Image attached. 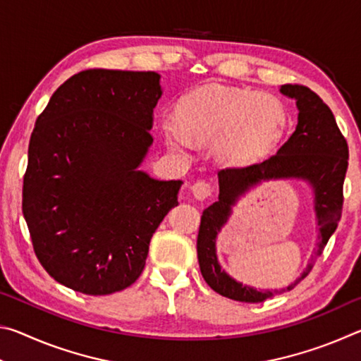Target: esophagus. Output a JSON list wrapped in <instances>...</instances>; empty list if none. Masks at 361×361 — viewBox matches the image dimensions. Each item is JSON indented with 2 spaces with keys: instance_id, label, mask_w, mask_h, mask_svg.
<instances>
[{
  "instance_id": "esophagus-1",
  "label": "esophagus",
  "mask_w": 361,
  "mask_h": 361,
  "mask_svg": "<svg viewBox=\"0 0 361 361\" xmlns=\"http://www.w3.org/2000/svg\"><path fill=\"white\" fill-rule=\"evenodd\" d=\"M191 191H192L195 199L204 200L212 194L213 186H212V183H209V181H195L194 185L191 186Z\"/></svg>"
}]
</instances>
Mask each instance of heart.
Masks as SVG:
<instances>
[{"instance_id": "1", "label": "heart", "mask_w": 361, "mask_h": 361, "mask_svg": "<svg viewBox=\"0 0 361 361\" xmlns=\"http://www.w3.org/2000/svg\"><path fill=\"white\" fill-rule=\"evenodd\" d=\"M176 121H162L161 129L170 148L189 151L192 142L213 140L219 161L229 166L253 162L271 151L283 137L288 111L272 94L207 84L181 97Z\"/></svg>"}]
</instances>
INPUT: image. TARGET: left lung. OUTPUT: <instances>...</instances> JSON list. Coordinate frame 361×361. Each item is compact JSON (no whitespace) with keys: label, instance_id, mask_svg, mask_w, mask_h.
I'll return each mask as SVG.
<instances>
[{"label":"left lung","instance_id":"1","mask_svg":"<svg viewBox=\"0 0 361 361\" xmlns=\"http://www.w3.org/2000/svg\"><path fill=\"white\" fill-rule=\"evenodd\" d=\"M280 92L296 100L298 126L291 137L280 146L276 154L266 161L247 167H228L218 172L219 195L216 202L205 209L200 218L197 235V258L202 277L212 290L240 302H262L277 293L293 290L312 271L314 259L295 282L282 290L258 291L243 285L224 272L216 256V235L228 223L240 195L250 188L269 180H304L314 192V209L319 224V243L315 256L338 228L342 213V186L349 166V146L342 135L331 109L309 87L285 84Z\"/></svg>","mask_w":361,"mask_h":361}]
</instances>
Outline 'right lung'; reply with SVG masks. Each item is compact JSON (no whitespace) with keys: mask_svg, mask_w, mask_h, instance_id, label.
<instances>
[{"mask_svg":"<svg viewBox=\"0 0 361 361\" xmlns=\"http://www.w3.org/2000/svg\"><path fill=\"white\" fill-rule=\"evenodd\" d=\"M154 71L85 70L60 85L28 145L22 212L41 266L84 295H111L143 272L151 237L181 180L140 170L161 99Z\"/></svg>","mask_w":361,"mask_h":361,"instance_id":"add662e5","label":"right lung"}]
</instances>
